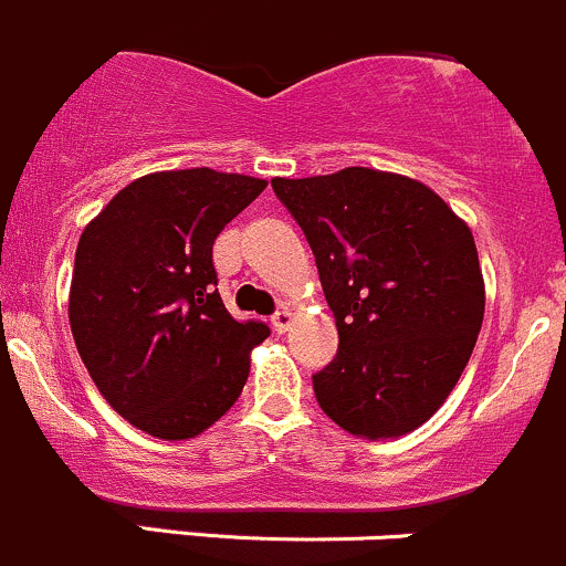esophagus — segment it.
<instances>
[{
    "label": "esophagus",
    "instance_id": "esophagus-1",
    "mask_svg": "<svg viewBox=\"0 0 566 566\" xmlns=\"http://www.w3.org/2000/svg\"><path fill=\"white\" fill-rule=\"evenodd\" d=\"M291 318H294V313H291L289 307H281V311L272 313V327H275L277 333H285V329L291 327Z\"/></svg>",
    "mask_w": 566,
    "mask_h": 566
}]
</instances>
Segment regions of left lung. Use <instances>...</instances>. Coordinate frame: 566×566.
Instances as JSON below:
<instances>
[{
	"instance_id": "obj_1",
	"label": "left lung",
	"mask_w": 566,
	"mask_h": 566,
	"mask_svg": "<svg viewBox=\"0 0 566 566\" xmlns=\"http://www.w3.org/2000/svg\"><path fill=\"white\" fill-rule=\"evenodd\" d=\"M305 233L338 327L313 374L318 407L366 440L399 438L438 412L484 318L473 233L440 195L394 172L272 178Z\"/></svg>"
}]
</instances>
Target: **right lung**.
<instances>
[{"mask_svg": "<svg viewBox=\"0 0 566 566\" xmlns=\"http://www.w3.org/2000/svg\"><path fill=\"white\" fill-rule=\"evenodd\" d=\"M266 181L209 167L123 187L76 248L69 318L106 401L143 432L187 440L226 416L266 322H239L217 291L214 239Z\"/></svg>", "mask_w": 566, "mask_h": 566, "instance_id": "add662e5", "label": "right lung"}]
</instances>
